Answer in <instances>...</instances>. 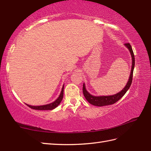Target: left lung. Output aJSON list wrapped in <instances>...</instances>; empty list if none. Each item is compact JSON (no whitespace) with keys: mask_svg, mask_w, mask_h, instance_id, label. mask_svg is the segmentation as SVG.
I'll use <instances>...</instances> for the list:
<instances>
[{"mask_svg":"<svg viewBox=\"0 0 151 151\" xmlns=\"http://www.w3.org/2000/svg\"><path fill=\"white\" fill-rule=\"evenodd\" d=\"M124 46L130 51L131 58H132V67H131L132 69H131L129 81H128L126 86H124V88L122 89L121 91L118 92L116 94L107 96H94L89 93L86 90V86L84 83V84H83V94H84L86 99L88 101L89 103H90L92 105L96 106H103L113 104L116 102H117L120 99L123 97L124 95L126 93L127 91H128V89L130 88L132 81L133 71L134 69V65H135V58H134V55L132 47H131L130 43H125Z\"/></svg>","mask_w":151,"mask_h":151,"instance_id":"obj_1","label":"left lung"}]
</instances>
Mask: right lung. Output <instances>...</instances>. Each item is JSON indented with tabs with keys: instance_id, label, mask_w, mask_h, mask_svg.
<instances>
[{
	"instance_id": "obj_1",
	"label": "right lung",
	"mask_w": 151,
	"mask_h": 151,
	"mask_svg": "<svg viewBox=\"0 0 151 151\" xmlns=\"http://www.w3.org/2000/svg\"><path fill=\"white\" fill-rule=\"evenodd\" d=\"M63 89H64V84L63 85V87L62 89V91H61L59 97H58L57 99H56L54 102H51V103L45 104V105H41V106H31L29 104H26L28 107H30L32 109H34V110H52L53 109L56 108L58 106L60 102H62L63 97Z\"/></svg>"
}]
</instances>
